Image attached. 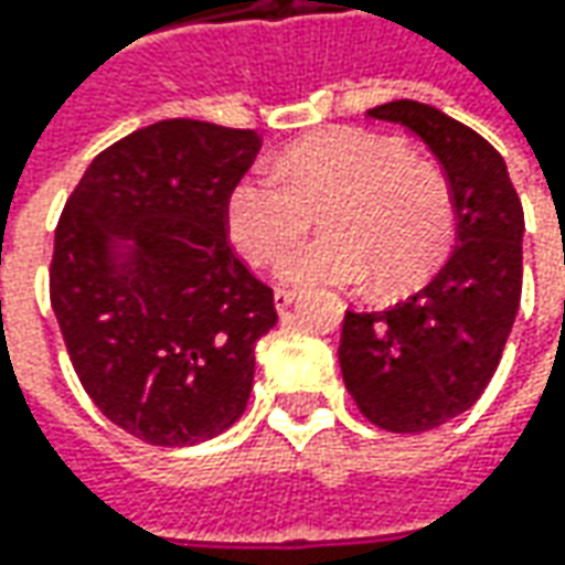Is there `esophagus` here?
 <instances>
[{"label": "esophagus", "instance_id": "1", "mask_svg": "<svg viewBox=\"0 0 565 565\" xmlns=\"http://www.w3.org/2000/svg\"><path fill=\"white\" fill-rule=\"evenodd\" d=\"M295 298H298V295H295L292 289H276V292H273V305H276V311H289Z\"/></svg>", "mask_w": 565, "mask_h": 565}]
</instances>
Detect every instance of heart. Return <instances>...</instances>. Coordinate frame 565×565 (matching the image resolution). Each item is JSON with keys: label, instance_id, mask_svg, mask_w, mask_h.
<instances>
[{"label": "heart", "instance_id": "b5f03b06", "mask_svg": "<svg viewBox=\"0 0 565 565\" xmlns=\"http://www.w3.org/2000/svg\"><path fill=\"white\" fill-rule=\"evenodd\" d=\"M323 238L282 260L295 286H361L405 292L440 270L456 235L449 185L408 143L361 128H327L292 143L270 172L242 175L226 198V228L238 254L267 267L311 226Z\"/></svg>", "mask_w": 565, "mask_h": 565}]
</instances>
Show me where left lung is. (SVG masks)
Listing matches in <instances>:
<instances>
[{
    "instance_id": "left-lung-1",
    "label": "left lung",
    "mask_w": 565,
    "mask_h": 565,
    "mask_svg": "<svg viewBox=\"0 0 565 565\" xmlns=\"http://www.w3.org/2000/svg\"><path fill=\"white\" fill-rule=\"evenodd\" d=\"M371 119L415 131L440 160L456 206V250L422 292L390 311H345L339 367L371 424L434 430L468 412L500 364L522 298V201L503 157L446 113L393 99Z\"/></svg>"
}]
</instances>
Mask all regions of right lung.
I'll return each mask as SVG.
<instances>
[{
    "label": "right lung",
    "instance_id": "right-lung-1",
    "mask_svg": "<svg viewBox=\"0 0 565 565\" xmlns=\"http://www.w3.org/2000/svg\"><path fill=\"white\" fill-rule=\"evenodd\" d=\"M260 150L250 128L163 119L106 147L55 226L50 301L99 412L153 446L242 418L273 289L228 245L226 198Z\"/></svg>",
    "mask_w": 565,
    "mask_h": 565
}]
</instances>
